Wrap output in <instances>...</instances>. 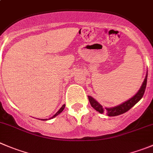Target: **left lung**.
Masks as SVG:
<instances>
[{
    "mask_svg": "<svg viewBox=\"0 0 153 153\" xmlns=\"http://www.w3.org/2000/svg\"><path fill=\"white\" fill-rule=\"evenodd\" d=\"M146 82H147V72H146L144 81H143L142 86L140 87L138 92H137L132 98H131L130 99L127 100L126 102L117 105V106L112 107V108H104L102 105H101L97 101L95 100V99H93V97H91L90 96H88L89 102H90L91 106L93 107L96 111H99L100 114H103V113L106 112L107 115L109 117L118 116V115H120V114H124V113L127 112L128 110L131 109L136 103H137V102L141 99L143 94H144L145 90H146Z\"/></svg>",
    "mask_w": 153,
    "mask_h": 153,
    "instance_id": "left-lung-1",
    "label": "left lung"
}]
</instances>
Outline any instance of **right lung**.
I'll use <instances>...</instances> for the list:
<instances>
[{"label":"right lung","instance_id":"right-lung-1","mask_svg":"<svg viewBox=\"0 0 153 153\" xmlns=\"http://www.w3.org/2000/svg\"><path fill=\"white\" fill-rule=\"evenodd\" d=\"M65 106H66V105H63V106H62V107H61V108H60V110H59V111H57V113H56V114H54V116H53V117H51V118H50V119H52V118L55 117H56V116H57V115H58V114H60V113H61V112H62V111H63V109H64V108H65ZM47 120V119H44V120Z\"/></svg>","mask_w":153,"mask_h":153}]
</instances>
